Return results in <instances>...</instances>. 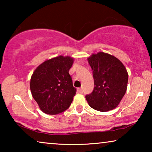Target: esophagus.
Returning a JSON list of instances; mask_svg holds the SVG:
<instances>
[{
  "label": "esophagus",
  "instance_id": "1",
  "mask_svg": "<svg viewBox=\"0 0 152 152\" xmlns=\"http://www.w3.org/2000/svg\"><path fill=\"white\" fill-rule=\"evenodd\" d=\"M77 91L78 93H82V89L81 88H78L77 89Z\"/></svg>",
  "mask_w": 152,
  "mask_h": 152
}]
</instances>
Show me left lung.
Returning a JSON list of instances; mask_svg holds the SVG:
<instances>
[{
	"label": "left lung",
	"mask_w": 152,
	"mask_h": 152,
	"mask_svg": "<svg viewBox=\"0 0 152 152\" xmlns=\"http://www.w3.org/2000/svg\"><path fill=\"white\" fill-rule=\"evenodd\" d=\"M93 70L94 89L86 99L89 106L97 111L105 112L115 109L127 88L128 72L118 58L99 52L89 57Z\"/></svg>",
	"instance_id": "obj_1"
}]
</instances>
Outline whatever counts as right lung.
I'll list each match as a JSON object with an SVG mask.
<instances>
[{
  "label": "right lung",
  "mask_w": 152,
  "mask_h": 152,
  "mask_svg": "<svg viewBox=\"0 0 152 152\" xmlns=\"http://www.w3.org/2000/svg\"><path fill=\"white\" fill-rule=\"evenodd\" d=\"M74 59L60 55L41 64L33 72L30 91L43 113L56 115L66 111L76 94L69 74Z\"/></svg>",
  "instance_id": "obj_1"
}]
</instances>
